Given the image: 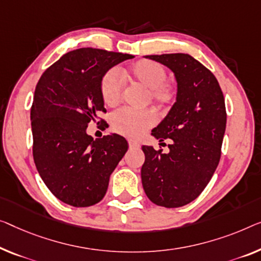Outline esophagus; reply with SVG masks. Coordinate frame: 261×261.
<instances>
[{
	"label": "esophagus",
	"instance_id": "obj_1",
	"mask_svg": "<svg viewBox=\"0 0 261 261\" xmlns=\"http://www.w3.org/2000/svg\"><path fill=\"white\" fill-rule=\"evenodd\" d=\"M129 146L131 147V149H138V147H139V143H137L136 141H132V139H130V141H129Z\"/></svg>",
	"mask_w": 261,
	"mask_h": 261
}]
</instances>
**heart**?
Segmentation results:
<instances>
[{
	"instance_id": "heart-1",
	"label": "heart",
	"mask_w": 261,
	"mask_h": 261,
	"mask_svg": "<svg viewBox=\"0 0 261 261\" xmlns=\"http://www.w3.org/2000/svg\"><path fill=\"white\" fill-rule=\"evenodd\" d=\"M124 77L135 83L141 84L149 90V97L159 107H165L176 97L173 85L166 82V71L162 64L151 60H141L136 62L125 70ZM100 96L106 106L116 107L122 100L123 89L118 73L110 70L102 77L99 84ZM155 122L154 114L150 110L132 111L122 109L115 112L111 118V125L117 134L130 138H138L142 134Z\"/></svg>"
}]
</instances>
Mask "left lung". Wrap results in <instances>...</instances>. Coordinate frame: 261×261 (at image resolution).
Instances as JSON below:
<instances>
[{
  "instance_id": "obj_1",
  "label": "left lung",
  "mask_w": 261,
  "mask_h": 261,
  "mask_svg": "<svg viewBox=\"0 0 261 261\" xmlns=\"http://www.w3.org/2000/svg\"><path fill=\"white\" fill-rule=\"evenodd\" d=\"M168 67L177 82L176 102L152 130L172 139L169 153L143 145L142 184L153 204L180 207L203 192L219 164L226 127L223 91L215 75L188 54L144 56Z\"/></svg>"
}]
</instances>
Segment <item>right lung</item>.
<instances>
[{
	"mask_svg": "<svg viewBox=\"0 0 261 261\" xmlns=\"http://www.w3.org/2000/svg\"><path fill=\"white\" fill-rule=\"evenodd\" d=\"M134 57L102 49L72 50L38 81L30 112L34 162L46 188L65 204L87 207L102 200L111 173L127 151L122 136L93 141L87 127L106 111L102 77Z\"/></svg>",
	"mask_w": 261,
	"mask_h": 261,
	"instance_id": "right-lung-1",
	"label": "right lung"
}]
</instances>
